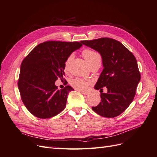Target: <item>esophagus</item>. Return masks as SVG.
I'll list each match as a JSON object with an SVG mask.
<instances>
[{
    "label": "esophagus",
    "mask_w": 157,
    "mask_h": 157,
    "mask_svg": "<svg viewBox=\"0 0 157 157\" xmlns=\"http://www.w3.org/2000/svg\"><path fill=\"white\" fill-rule=\"evenodd\" d=\"M81 92H82V94H83V95H87L89 94V93H88V92H86V91H81Z\"/></svg>",
    "instance_id": "34e87169"
}]
</instances>
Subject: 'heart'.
<instances>
[{"mask_svg": "<svg viewBox=\"0 0 157 157\" xmlns=\"http://www.w3.org/2000/svg\"><path fill=\"white\" fill-rule=\"evenodd\" d=\"M82 56L88 65H89V66H90L92 63L95 62L97 60L100 59L99 55L98 53H96L95 52L90 49L83 50L82 51ZM72 58H73V56L70 55L65 61V63H64V71H67L68 70ZM91 83L92 82L91 81H89V80H86L81 78H75L71 79L70 82L71 86L79 91L87 90L89 89L90 85Z\"/></svg>", "mask_w": 157, "mask_h": 157, "instance_id": "1", "label": "heart"}]
</instances>
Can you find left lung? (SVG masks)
Returning <instances> with one entry per match:
<instances>
[{
	"label": "left lung",
	"instance_id": "left-lung-1",
	"mask_svg": "<svg viewBox=\"0 0 157 157\" xmlns=\"http://www.w3.org/2000/svg\"><path fill=\"white\" fill-rule=\"evenodd\" d=\"M81 42L101 54L103 70L95 86L101 92V102L92 107L95 113L104 117H115L129 106L136 94L140 79L137 62L134 55L120 42L101 38Z\"/></svg>",
	"mask_w": 157,
	"mask_h": 157
}]
</instances>
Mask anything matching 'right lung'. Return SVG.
I'll list each match as a JSON object with an SVG mask.
<instances>
[{
  "label": "right lung",
  "instance_id": "right-lung-1",
  "mask_svg": "<svg viewBox=\"0 0 157 157\" xmlns=\"http://www.w3.org/2000/svg\"><path fill=\"white\" fill-rule=\"evenodd\" d=\"M82 46L79 42L46 41L23 59L18 87L23 103L35 117L51 118L65 109L68 94L74 89L66 86L58 90L55 82L63 79L65 61Z\"/></svg>",
  "mask_w": 157,
  "mask_h": 157
}]
</instances>
